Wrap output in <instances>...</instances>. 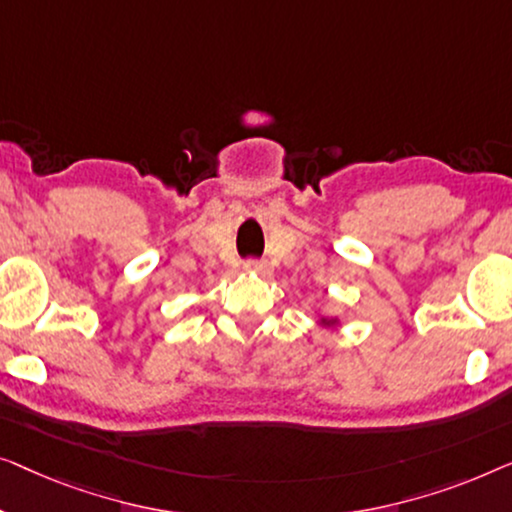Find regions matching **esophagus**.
I'll return each instance as SVG.
<instances>
[{
	"label": "esophagus",
	"instance_id": "obj_1",
	"mask_svg": "<svg viewBox=\"0 0 512 512\" xmlns=\"http://www.w3.org/2000/svg\"><path fill=\"white\" fill-rule=\"evenodd\" d=\"M243 269L250 273H259V276H271V264L262 262V259H248V262L243 264Z\"/></svg>",
	"mask_w": 512,
	"mask_h": 512
}]
</instances>
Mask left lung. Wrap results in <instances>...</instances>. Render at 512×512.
Listing matches in <instances>:
<instances>
[{"label":"left lung","mask_w":512,"mask_h":512,"mask_svg":"<svg viewBox=\"0 0 512 512\" xmlns=\"http://www.w3.org/2000/svg\"><path fill=\"white\" fill-rule=\"evenodd\" d=\"M318 325L325 327V329H336L338 325H341V320H338V318H329V315H327V318H320V320H318Z\"/></svg>","instance_id":"left-lung-1"}]
</instances>
